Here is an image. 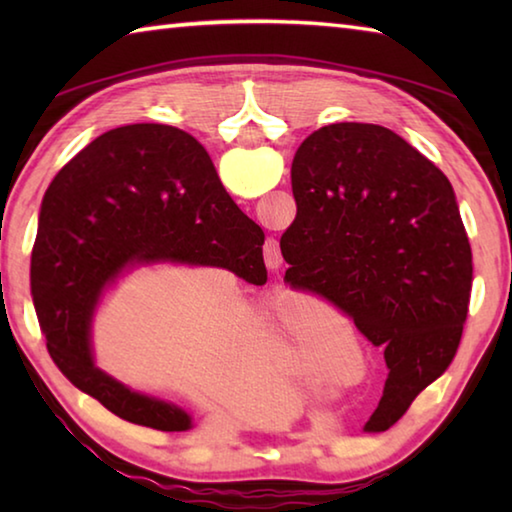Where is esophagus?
I'll return each mask as SVG.
<instances>
[{
    "label": "esophagus",
    "instance_id": "obj_1",
    "mask_svg": "<svg viewBox=\"0 0 512 512\" xmlns=\"http://www.w3.org/2000/svg\"><path fill=\"white\" fill-rule=\"evenodd\" d=\"M264 262L266 266L275 271V268H280L282 264V253H280V244H277L275 239H268L264 244Z\"/></svg>",
    "mask_w": 512,
    "mask_h": 512
}]
</instances>
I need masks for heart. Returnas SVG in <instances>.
<instances>
[{"instance_id":"obj_1","label":"heart","mask_w":512,"mask_h":512,"mask_svg":"<svg viewBox=\"0 0 512 512\" xmlns=\"http://www.w3.org/2000/svg\"><path fill=\"white\" fill-rule=\"evenodd\" d=\"M332 307L311 298L280 300L273 314L271 343L277 361L291 372H309L314 363H323L329 350L352 339L339 325Z\"/></svg>"}]
</instances>
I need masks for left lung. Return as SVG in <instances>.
<instances>
[{"label":"left lung","mask_w":512,"mask_h":512,"mask_svg":"<svg viewBox=\"0 0 512 512\" xmlns=\"http://www.w3.org/2000/svg\"><path fill=\"white\" fill-rule=\"evenodd\" d=\"M298 214L280 239L291 287L320 293L384 348L386 427L452 363L472 250L436 164L375 124H329L291 164ZM375 411V413H377Z\"/></svg>","instance_id":"1"}]
</instances>
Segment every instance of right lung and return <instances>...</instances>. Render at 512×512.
Returning a JSON list of instances; mask_svg holds the SVG:
<instances>
[{
    "label": "right lung",
    "mask_w": 512,
    "mask_h": 512,
    "mask_svg": "<svg viewBox=\"0 0 512 512\" xmlns=\"http://www.w3.org/2000/svg\"><path fill=\"white\" fill-rule=\"evenodd\" d=\"M264 230L225 192L210 155L164 124L103 133L51 180L31 253V296L63 375L142 427L189 431L183 406L126 386L94 361L97 311L121 277L146 266H219L266 282Z\"/></svg>",
    "instance_id": "add662e5"
}]
</instances>
